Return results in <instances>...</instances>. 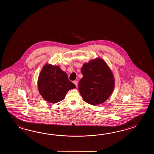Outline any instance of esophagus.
<instances>
[{
  "label": "esophagus",
  "instance_id": "34e87169",
  "mask_svg": "<svg viewBox=\"0 0 154 154\" xmlns=\"http://www.w3.org/2000/svg\"><path fill=\"white\" fill-rule=\"evenodd\" d=\"M74 82V84L76 86H78V82L77 80H76V81H74V82Z\"/></svg>",
  "mask_w": 154,
  "mask_h": 154
}]
</instances>
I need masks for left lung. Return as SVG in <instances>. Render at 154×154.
Segmentation results:
<instances>
[{
  "instance_id": "obj_1",
  "label": "left lung",
  "mask_w": 154,
  "mask_h": 154,
  "mask_svg": "<svg viewBox=\"0 0 154 154\" xmlns=\"http://www.w3.org/2000/svg\"><path fill=\"white\" fill-rule=\"evenodd\" d=\"M82 73L83 77L79 82V90L84 101L95 106L110 97L115 88V78L103 59L97 58L85 63Z\"/></svg>"
}]
</instances>
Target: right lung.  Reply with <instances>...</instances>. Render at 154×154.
I'll list each match as a JSON object with an SVG mask.
<instances>
[{"label":"right lung","mask_w":154,"mask_h":154,"mask_svg":"<svg viewBox=\"0 0 154 154\" xmlns=\"http://www.w3.org/2000/svg\"><path fill=\"white\" fill-rule=\"evenodd\" d=\"M38 90L43 98L49 103H56L62 101L69 90L75 85L68 79L66 73L59 66L46 64L40 72Z\"/></svg>","instance_id":"right-lung-1"}]
</instances>
